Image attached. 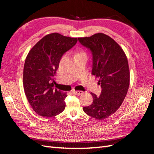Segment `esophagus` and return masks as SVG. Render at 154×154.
Returning a JSON list of instances; mask_svg holds the SVG:
<instances>
[{"instance_id": "34e87169", "label": "esophagus", "mask_w": 154, "mask_h": 154, "mask_svg": "<svg viewBox=\"0 0 154 154\" xmlns=\"http://www.w3.org/2000/svg\"><path fill=\"white\" fill-rule=\"evenodd\" d=\"M72 93L75 94H77V95H80V94H82L83 93V91H73Z\"/></svg>"}]
</instances>
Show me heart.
Returning a JSON list of instances; mask_svg holds the SVG:
<instances>
[{"label":"heart","instance_id":"heart-1","mask_svg":"<svg viewBox=\"0 0 154 154\" xmlns=\"http://www.w3.org/2000/svg\"><path fill=\"white\" fill-rule=\"evenodd\" d=\"M85 55V53L83 51H79V52H77V53H76V54H75V55Z\"/></svg>","mask_w":154,"mask_h":154}]
</instances>
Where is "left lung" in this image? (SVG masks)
<instances>
[{
	"label": "left lung",
	"instance_id": "8db88e82",
	"mask_svg": "<svg viewBox=\"0 0 154 154\" xmlns=\"http://www.w3.org/2000/svg\"><path fill=\"white\" fill-rule=\"evenodd\" d=\"M78 40L92 54V75L99 78L98 84L102 89L99 97L91 93L92 104L83 109L97 120L105 119L119 109L128 90L130 71L126 56L112 38L102 33Z\"/></svg>",
	"mask_w": 154,
	"mask_h": 154
}]
</instances>
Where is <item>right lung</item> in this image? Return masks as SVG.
<instances>
[{
    "label": "right lung",
    "instance_id": "obj_1",
    "mask_svg": "<svg viewBox=\"0 0 154 154\" xmlns=\"http://www.w3.org/2000/svg\"><path fill=\"white\" fill-rule=\"evenodd\" d=\"M77 42V38L53 33L42 38L29 51L24 63L23 85L30 106L41 116L53 117L65 109L67 94L54 89V83L62 56Z\"/></svg>",
    "mask_w": 154,
    "mask_h": 154
}]
</instances>
